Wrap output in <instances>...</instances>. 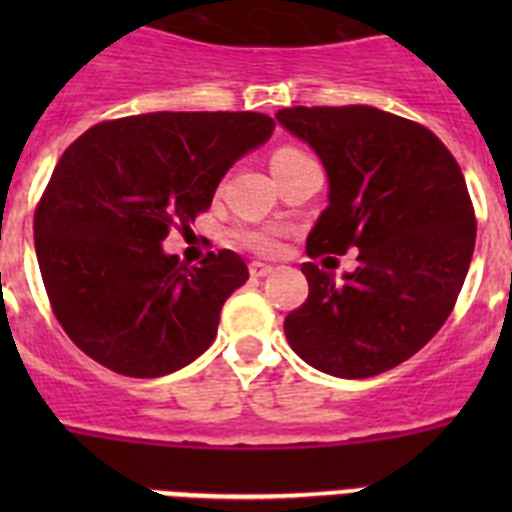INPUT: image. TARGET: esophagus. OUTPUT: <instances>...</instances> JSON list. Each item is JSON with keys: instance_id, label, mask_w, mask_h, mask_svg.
<instances>
[{"instance_id": "esophagus-1", "label": "esophagus", "mask_w": 512, "mask_h": 512, "mask_svg": "<svg viewBox=\"0 0 512 512\" xmlns=\"http://www.w3.org/2000/svg\"><path fill=\"white\" fill-rule=\"evenodd\" d=\"M248 271H251V277H256V279H261V277H269L271 271V266L269 264H261V261H253L251 266H248Z\"/></svg>"}]
</instances>
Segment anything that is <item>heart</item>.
I'll return each instance as SVG.
<instances>
[{"label": "heart", "mask_w": 512, "mask_h": 512, "mask_svg": "<svg viewBox=\"0 0 512 512\" xmlns=\"http://www.w3.org/2000/svg\"><path fill=\"white\" fill-rule=\"evenodd\" d=\"M307 153L300 151V148L295 146H282L274 151V156H271V169H279V166H287L292 164V161H297V158H305ZM233 238L241 246L251 248V251L256 253H271L274 248H277V235H274V230L269 228H238L233 233Z\"/></svg>", "instance_id": "b5f03b06"}]
</instances>
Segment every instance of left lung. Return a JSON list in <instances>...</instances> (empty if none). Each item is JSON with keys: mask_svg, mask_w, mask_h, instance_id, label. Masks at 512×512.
<instances>
[{"mask_svg": "<svg viewBox=\"0 0 512 512\" xmlns=\"http://www.w3.org/2000/svg\"><path fill=\"white\" fill-rule=\"evenodd\" d=\"M277 120L328 171L307 256L359 248L343 282L302 264L310 295L284 320L287 341L320 372L377 377L418 354L454 310L477 238L464 174L431 130L377 107H287Z\"/></svg>", "mask_w": 512, "mask_h": 512, "instance_id": "left-lung-1", "label": "left lung"}]
</instances>
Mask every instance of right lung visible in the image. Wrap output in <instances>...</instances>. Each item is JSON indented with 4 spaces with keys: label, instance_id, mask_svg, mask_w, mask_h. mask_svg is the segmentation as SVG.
<instances>
[{
    "label": "right lung",
    "instance_id": "obj_1",
    "mask_svg": "<svg viewBox=\"0 0 512 512\" xmlns=\"http://www.w3.org/2000/svg\"><path fill=\"white\" fill-rule=\"evenodd\" d=\"M271 130L261 112H151L99 122L63 151L35 207V253L53 315L89 359L151 379L210 348L246 261L223 248L187 266L161 243L210 210Z\"/></svg>",
    "mask_w": 512,
    "mask_h": 512
}]
</instances>
